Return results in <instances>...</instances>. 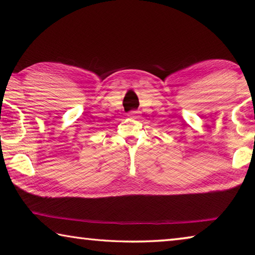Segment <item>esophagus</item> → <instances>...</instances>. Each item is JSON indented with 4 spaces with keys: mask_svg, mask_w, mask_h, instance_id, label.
<instances>
[{
    "mask_svg": "<svg viewBox=\"0 0 255 255\" xmlns=\"http://www.w3.org/2000/svg\"><path fill=\"white\" fill-rule=\"evenodd\" d=\"M137 114H138V111H136V110H132V111L129 112V117H130V118H135Z\"/></svg>",
    "mask_w": 255,
    "mask_h": 255,
    "instance_id": "34e87169",
    "label": "esophagus"
}]
</instances>
